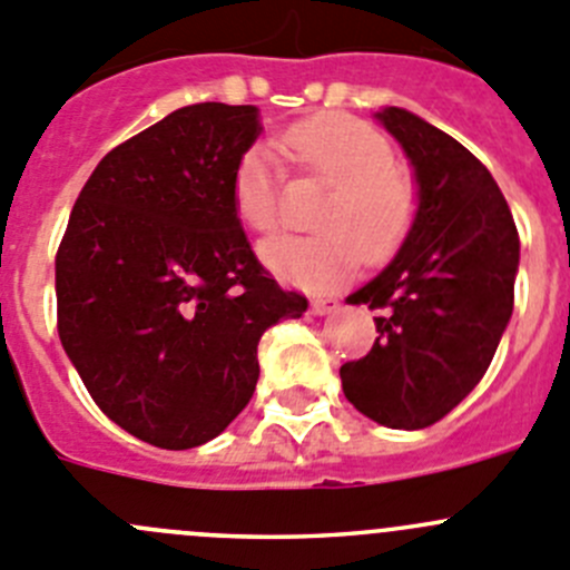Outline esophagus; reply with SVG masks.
<instances>
[{
	"instance_id": "obj_1",
	"label": "esophagus",
	"mask_w": 570,
	"mask_h": 570,
	"mask_svg": "<svg viewBox=\"0 0 570 570\" xmlns=\"http://www.w3.org/2000/svg\"><path fill=\"white\" fill-rule=\"evenodd\" d=\"M338 302L335 299H313L311 302V313L313 316H330V313L338 311Z\"/></svg>"
}]
</instances>
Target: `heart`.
<instances>
[{
	"label": "heart",
	"instance_id": "obj_1",
	"mask_svg": "<svg viewBox=\"0 0 570 570\" xmlns=\"http://www.w3.org/2000/svg\"><path fill=\"white\" fill-rule=\"evenodd\" d=\"M279 150L291 161L330 184L316 229L322 235H282L259 246L265 268L282 282L307 291H327L355 274L361 254L383 263L397 252L416 215V189L394 167V150L375 128L346 114L296 122L282 131ZM282 170L271 145H252L235 161L232 204L252 232L276 229Z\"/></svg>",
	"mask_w": 570,
	"mask_h": 570
}]
</instances>
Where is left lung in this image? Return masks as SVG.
I'll use <instances>...</instances> for the list:
<instances>
[{"instance_id": "left-lung-1", "label": "left lung", "mask_w": 570, "mask_h": 570, "mask_svg": "<svg viewBox=\"0 0 570 570\" xmlns=\"http://www.w3.org/2000/svg\"><path fill=\"white\" fill-rule=\"evenodd\" d=\"M375 119L414 170L416 215L392 263L346 296L381 311V335L341 366V386L377 425L420 431L484 377L512 318L520 240L495 178L462 142L397 106Z\"/></svg>"}]
</instances>
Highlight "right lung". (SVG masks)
Listing matches in <instances>:
<instances>
[{"label": "right lung", "instance_id": "right-lung-1", "mask_svg": "<svg viewBox=\"0 0 570 570\" xmlns=\"http://www.w3.org/2000/svg\"><path fill=\"white\" fill-rule=\"evenodd\" d=\"M257 106L198 102L100 159L56 257L58 335L102 414L187 451L252 400L257 344L307 299L254 257L232 204Z\"/></svg>", "mask_w": 570, "mask_h": 570}]
</instances>
